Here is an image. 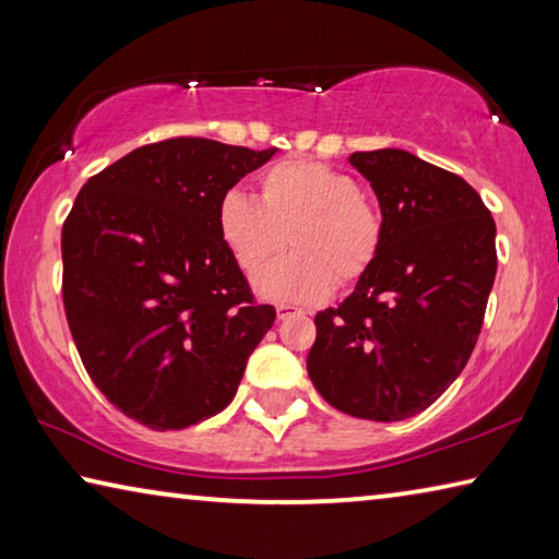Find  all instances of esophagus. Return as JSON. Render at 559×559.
Wrapping results in <instances>:
<instances>
[{
  "label": "esophagus",
  "instance_id": "34e87169",
  "mask_svg": "<svg viewBox=\"0 0 559 559\" xmlns=\"http://www.w3.org/2000/svg\"><path fill=\"white\" fill-rule=\"evenodd\" d=\"M276 313H278V318L283 320V318H288V316H293V313H300V308L290 306V302H278V306H276Z\"/></svg>",
  "mask_w": 559,
  "mask_h": 559
}]
</instances>
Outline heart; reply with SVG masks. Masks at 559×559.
<instances>
[{
	"label": "heart",
	"mask_w": 559,
	"mask_h": 559,
	"mask_svg": "<svg viewBox=\"0 0 559 559\" xmlns=\"http://www.w3.org/2000/svg\"><path fill=\"white\" fill-rule=\"evenodd\" d=\"M219 239L246 276H257L292 236L294 253L257 278L259 296L320 302L362 278L382 249V216L357 179L310 159L263 169L259 200L229 192L216 214Z\"/></svg>",
	"instance_id": "b5f03b06"
}]
</instances>
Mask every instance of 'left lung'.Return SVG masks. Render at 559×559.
Masks as SVG:
<instances>
[{
  "instance_id": "left-lung-1",
  "label": "left lung",
  "mask_w": 559,
  "mask_h": 559,
  "mask_svg": "<svg viewBox=\"0 0 559 559\" xmlns=\"http://www.w3.org/2000/svg\"><path fill=\"white\" fill-rule=\"evenodd\" d=\"M382 210V249L337 308L316 316L308 374L357 419L431 406L476 347L496 281V222L459 175L406 150L353 153Z\"/></svg>"
}]
</instances>
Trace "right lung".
I'll use <instances>...</instances> for the list:
<instances>
[{"instance_id":"obj_1","label":"right lung","mask_w":559,"mask_h":559,"mask_svg":"<svg viewBox=\"0 0 559 559\" xmlns=\"http://www.w3.org/2000/svg\"><path fill=\"white\" fill-rule=\"evenodd\" d=\"M276 153L173 138L91 177L61 231L63 308L93 384L155 431L234 400L276 310L219 239L226 192Z\"/></svg>"}]
</instances>
